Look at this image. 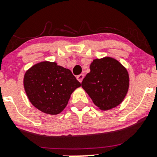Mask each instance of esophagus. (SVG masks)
<instances>
[{
	"label": "esophagus",
	"mask_w": 157,
	"mask_h": 157,
	"mask_svg": "<svg viewBox=\"0 0 157 157\" xmlns=\"http://www.w3.org/2000/svg\"><path fill=\"white\" fill-rule=\"evenodd\" d=\"M84 78V75H82V74H81V75H78V76L77 77V80H78V81L79 82H82V79Z\"/></svg>",
	"instance_id": "34e87169"
}]
</instances>
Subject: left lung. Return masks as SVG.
Masks as SVG:
<instances>
[{
    "instance_id": "1",
    "label": "left lung",
    "mask_w": 157,
    "mask_h": 157,
    "mask_svg": "<svg viewBox=\"0 0 157 157\" xmlns=\"http://www.w3.org/2000/svg\"><path fill=\"white\" fill-rule=\"evenodd\" d=\"M90 69L81 85L94 103L103 111L120 105L129 87L126 68L119 61L107 57L94 60Z\"/></svg>"
}]
</instances>
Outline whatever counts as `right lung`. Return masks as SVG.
<instances>
[{
	"label": "right lung",
	"mask_w": 157,
	"mask_h": 157,
	"mask_svg": "<svg viewBox=\"0 0 157 157\" xmlns=\"http://www.w3.org/2000/svg\"><path fill=\"white\" fill-rule=\"evenodd\" d=\"M23 85L32 105L52 115L66 108L71 94L81 86L69 69L47 61L30 68L25 74Z\"/></svg>",
	"instance_id": "obj_1"
}]
</instances>
